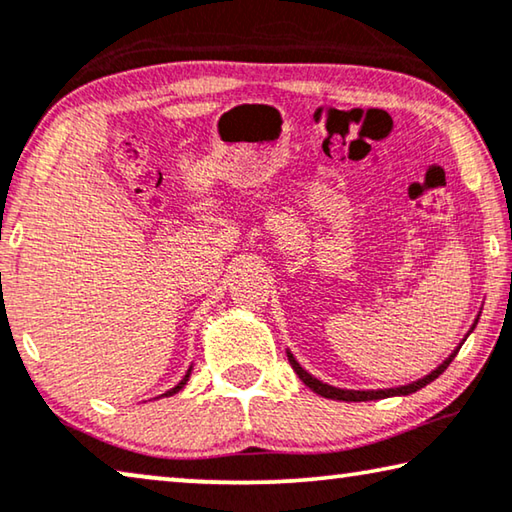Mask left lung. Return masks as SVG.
<instances>
[{
  "label": "left lung",
  "instance_id": "8db88e82",
  "mask_svg": "<svg viewBox=\"0 0 512 512\" xmlns=\"http://www.w3.org/2000/svg\"><path fill=\"white\" fill-rule=\"evenodd\" d=\"M478 316H481V314H478ZM478 316H476V321L472 323V328H469V332H472V330L476 328ZM469 332H467V337H469ZM462 342H465V339H462ZM460 346H462V344H460ZM460 346L449 355V358H446V360L440 364V367L428 373V376L415 380V383H408V385H401V387H389V389H339V387H332V385H328V383H321V380L314 378L312 373H307L303 367H300V364L296 362V358H294V355H291V353H287V358H289V362H291V367H294V371L298 373V378L303 380V383H305L307 387H310L312 392H316L319 396H326V399L353 403V401H378V399H387V396H408V394H412V392H417V389L426 387L428 383H433V380H435L437 376H440V373H442L446 367H449L451 360L458 355Z\"/></svg>",
  "mask_w": 512,
  "mask_h": 512
}]
</instances>
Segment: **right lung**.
Listing matches in <instances>:
<instances>
[{
  "label": "right lung",
  "mask_w": 512,
  "mask_h": 512,
  "mask_svg": "<svg viewBox=\"0 0 512 512\" xmlns=\"http://www.w3.org/2000/svg\"><path fill=\"white\" fill-rule=\"evenodd\" d=\"M189 376H191V369L189 371H186V376L180 380V383H177L173 389H168V392L166 394H161V396H173V394H177V392H180V389L186 385V380H189Z\"/></svg>",
  "instance_id": "right-lung-1"
}]
</instances>
